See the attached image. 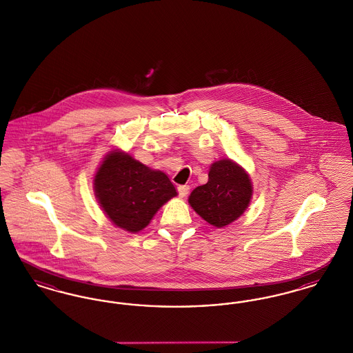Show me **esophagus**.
<instances>
[{
    "mask_svg": "<svg viewBox=\"0 0 353 353\" xmlns=\"http://www.w3.org/2000/svg\"><path fill=\"white\" fill-rule=\"evenodd\" d=\"M189 185H180L179 188H177V190H179V196L180 197H186V194L189 193Z\"/></svg>",
    "mask_w": 353,
    "mask_h": 353,
    "instance_id": "esophagus-1",
    "label": "esophagus"
}]
</instances>
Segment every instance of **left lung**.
Here are the masks:
<instances>
[{
	"instance_id": "left-lung-1",
	"label": "left lung",
	"mask_w": 353,
	"mask_h": 353,
	"mask_svg": "<svg viewBox=\"0 0 353 353\" xmlns=\"http://www.w3.org/2000/svg\"><path fill=\"white\" fill-rule=\"evenodd\" d=\"M252 196V180L236 163L222 159L212 164L209 180L189 196L194 212L216 228H225L239 219Z\"/></svg>"
}]
</instances>
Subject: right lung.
<instances>
[{"label": "right lung", "mask_w": 353, "mask_h": 353, "mask_svg": "<svg viewBox=\"0 0 353 353\" xmlns=\"http://www.w3.org/2000/svg\"><path fill=\"white\" fill-rule=\"evenodd\" d=\"M94 190L107 217L130 233L143 230L157 210L177 196L164 172L151 169L119 150L110 152L101 161Z\"/></svg>", "instance_id": "1"}]
</instances>
